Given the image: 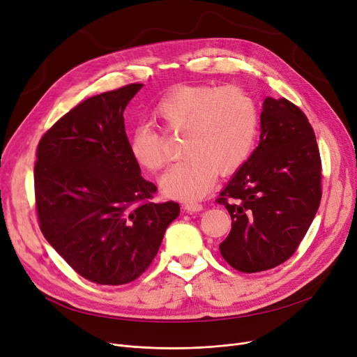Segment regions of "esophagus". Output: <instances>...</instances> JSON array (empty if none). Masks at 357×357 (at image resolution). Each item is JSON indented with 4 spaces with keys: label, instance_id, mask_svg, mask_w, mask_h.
Wrapping results in <instances>:
<instances>
[{
    "label": "esophagus",
    "instance_id": "1",
    "mask_svg": "<svg viewBox=\"0 0 357 357\" xmlns=\"http://www.w3.org/2000/svg\"><path fill=\"white\" fill-rule=\"evenodd\" d=\"M183 210L186 213H199V211H202V205L198 202H185Z\"/></svg>",
    "mask_w": 357,
    "mask_h": 357
}]
</instances>
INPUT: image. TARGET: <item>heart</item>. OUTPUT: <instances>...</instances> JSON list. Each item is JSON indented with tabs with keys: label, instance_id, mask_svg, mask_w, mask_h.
<instances>
[{
	"label": "heart",
	"instance_id": "heart-1",
	"mask_svg": "<svg viewBox=\"0 0 357 357\" xmlns=\"http://www.w3.org/2000/svg\"><path fill=\"white\" fill-rule=\"evenodd\" d=\"M155 116L166 131H183L181 150L185 158L159 179L162 192L181 201L202 198L214 185L217 172L237 171L248 160L257 136V104L237 86H176L159 101ZM128 152L149 172H156L166 160L163 137L147 124L131 131Z\"/></svg>",
	"mask_w": 357,
	"mask_h": 357
}]
</instances>
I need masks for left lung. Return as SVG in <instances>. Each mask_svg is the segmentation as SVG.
<instances>
[{
	"mask_svg": "<svg viewBox=\"0 0 357 357\" xmlns=\"http://www.w3.org/2000/svg\"><path fill=\"white\" fill-rule=\"evenodd\" d=\"M321 199V159L304 112L266 97L259 144L220 192L231 231L220 245L230 266L255 273L289 259Z\"/></svg>",
	"mask_w": 357,
	"mask_h": 357,
	"instance_id": "8db88e82",
	"label": "left lung"
}]
</instances>
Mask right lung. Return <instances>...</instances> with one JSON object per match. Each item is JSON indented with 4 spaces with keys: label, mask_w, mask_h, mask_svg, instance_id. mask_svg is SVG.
Wrapping results in <instances>:
<instances>
[{
    "label": "right lung",
    "mask_w": 357,
    "mask_h": 357,
    "mask_svg": "<svg viewBox=\"0 0 357 357\" xmlns=\"http://www.w3.org/2000/svg\"><path fill=\"white\" fill-rule=\"evenodd\" d=\"M143 84L93 96L39 142L36 208L50 246L85 279L124 285L158 255L179 204L149 201L156 186L131 159L123 112Z\"/></svg>",
    "instance_id": "obj_1"
}]
</instances>
